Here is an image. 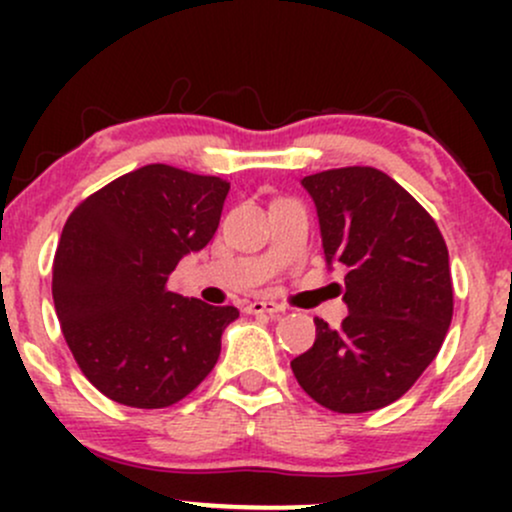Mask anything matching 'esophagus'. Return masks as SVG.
Listing matches in <instances>:
<instances>
[{
  "instance_id": "obj_1",
  "label": "esophagus",
  "mask_w": 512,
  "mask_h": 512,
  "mask_svg": "<svg viewBox=\"0 0 512 512\" xmlns=\"http://www.w3.org/2000/svg\"><path fill=\"white\" fill-rule=\"evenodd\" d=\"M284 305L281 303H274V301H250L248 305H245V313L250 315H276V313H284Z\"/></svg>"
}]
</instances>
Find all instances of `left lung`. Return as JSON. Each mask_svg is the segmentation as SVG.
Masks as SVG:
<instances>
[{
  "mask_svg": "<svg viewBox=\"0 0 512 512\" xmlns=\"http://www.w3.org/2000/svg\"><path fill=\"white\" fill-rule=\"evenodd\" d=\"M327 264H344L349 315L339 330L315 317V344L291 361L322 407L361 414L399 399L443 346L452 279L436 221L383 170L308 175Z\"/></svg>",
  "mask_w": 512,
  "mask_h": 512,
  "instance_id": "1",
  "label": "left lung"
}]
</instances>
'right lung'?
Returning <instances> with one entry per match:
<instances>
[{"label": "right lung", "mask_w": 512, "mask_h": 512, "mask_svg": "<svg viewBox=\"0 0 512 512\" xmlns=\"http://www.w3.org/2000/svg\"><path fill=\"white\" fill-rule=\"evenodd\" d=\"M226 180L151 163L69 214L52 262V298L74 361L113 402L161 409L202 383L238 317L168 289V276L219 228Z\"/></svg>", "instance_id": "right-lung-1"}]
</instances>
